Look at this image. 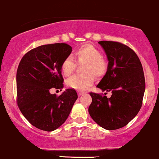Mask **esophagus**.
I'll use <instances>...</instances> for the list:
<instances>
[{
  "label": "esophagus",
  "mask_w": 159,
  "mask_h": 159,
  "mask_svg": "<svg viewBox=\"0 0 159 159\" xmlns=\"http://www.w3.org/2000/svg\"><path fill=\"white\" fill-rule=\"evenodd\" d=\"M77 93H78V97H80V96H81V95H82V94L84 93V92H83V91H81V90H78V91L77 92Z\"/></svg>",
  "instance_id": "esophagus-1"
}]
</instances>
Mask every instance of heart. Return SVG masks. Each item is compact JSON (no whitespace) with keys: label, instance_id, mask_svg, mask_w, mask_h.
Masks as SVG:
<instances>
[{"label":"heart","instance_id":"obj_1","mask_svg":"<svg viewBox=\"0 0 159 159\" xmlns=\"http://www.w3.org/2000/svg\"><path fill=\"white\" fill-rule=\"evenodd\" d=\"M75 58L68 56L61 65L63 75L70 76L76 68V60L78 62H85L83 68L84 74L75 75L67 80L66 84L69 88L78 90H85L94 82V76L101 77L107 71V62L102 57V53L93 44L85 43L79 47L75 52Z\"/></svg>","mask_w":159,"mask_h":159}]
</instances>
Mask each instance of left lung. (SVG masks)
I'll list each match as a JSON object with an SVG mask.
<instances>
[{"label":"left lung","mask_w":159,"mask_h":159,"mask_svg":"<svg viewBox=\"0 0 159 159\" xmlns=\"http://www.w3.org/2000/svg\"><path fill=\"white\" fill-rule=\"evenodd\" d=\"M105 50L108 62L105 75L97 84L111 91L110 98L90 93L88 111L97 125L109 130L123 128L137 115L142 106L146 84L139 57L132 49L116 41L98 42ZM106 95V93H105Z\"/></svg>","instance_id":"1"}]
</instances>
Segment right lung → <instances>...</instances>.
<instances>
[{
  "mask_svg": "<svg viewBox=\"0 0 159 159\" xmlns=\"http://www.w3.org/2000/svg\"><path fill=\"white\" fill-rule=\"evenodd\" d=\"M72 51L67 43L46 44L24 55L16 72L17 104L24 117L33 126L53 131L66 121L78 95L66 89L60 96L50 90L63 88L61 65Z\"/></svg>",
  "mask_w": 159,
  "mask_h": 159,
  "instance_id": "add662e5",
  "label": "right lung"
}]
</instances>
